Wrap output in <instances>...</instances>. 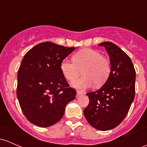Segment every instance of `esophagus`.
<instances>
[{"label": "esophagus", "mask_w": 147, "mask_h": 147, "mask_svg": "<svg viewBox=\"0 0 147 147\" xmlns=\"http://www.w3.org/2000/svg\"><path fill=\"white\" fill-rule=\"evenodd\" d=\"M84 94V93L83 92H82V91H80V90L77 91V96L82 95V94Z\"/></svg>", "instance_id": "esophagus-1"}]
</instances>
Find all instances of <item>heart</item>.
Instances as JSON below:
<instances>
[{
  "label": "heart",
  "instance_id": "b5f03b06",
  "mask_svg": "<svg viewBox=\"0 0 147 147\" xmlns=\"http://www.w3.org/2000/svg\"><path fill=\"white\" fill-rule=\"evenodd\" d=\"M73 61L64 59L61 63V69L64 77L69 82L77 80L81 75L84 76L72 84L75 87L86 89L94 84L96 86L103 85L111 72V62L97 51L84 49L75 53Z\"/></svg>",
  "mask_w": 147,
  "mask_h": 147
}]
</instances>
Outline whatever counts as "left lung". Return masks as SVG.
<instances>
[{"label":"left lung","mask_w":147,"mask_h":147,"mask_svg":"<svg viewBox=\"0 0 147 147\" xmlns=\"http://www.w3.org/2000/svg\"><path fill=\"white\" fill-rule=\"evenodd\" d=\"M99 46L110 56V75L101 89L86 93L89 103L84 115L93 127L105 131L118 126L127 115L135 98L136 72L130 58L118 46L109 41Z\"/></svg>","instance_id":"left-lung-1"}]
</instances>
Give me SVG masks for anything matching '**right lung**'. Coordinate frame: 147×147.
Masks as SVG:
<instances>
[{
	"instance_id": "obj_1",
	"label": "right lung",
	"mask_w": 147,
	"mask_h": 147,
	"mask_svg": "<svg viewBox=\"0 0 147 147\" xmlns=\"http://www.w3.org/2000/svg\"><path fill=\"white\" fill-rule=\"evenodd\" d=\"M75 50L43 42L24 55L18 72L17 96L24 116L32 124L47 127L58 123L76 90L62 73L61 63Z\"/></svg>"
}]
</instances>
